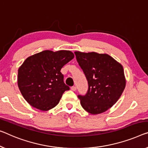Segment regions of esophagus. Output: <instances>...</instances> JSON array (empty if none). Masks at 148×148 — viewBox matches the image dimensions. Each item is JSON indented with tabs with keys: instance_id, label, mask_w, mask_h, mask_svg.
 <instances>
[{
	"instance_id": "34e87169",
	"label": "esophagus",
	"mask_w": 148,
	"mask_h": 148,
	"mask_svg": "<svg viewBox=\"0 0 148 148\" xmlns=\"http://www.w3.org/2000/svg\"><path fill=\"white\" fill-rule=\"evenodd\" d=\"M71 90H72V91H76V86H72L71 88Z\"/></svg>"
}]
</instances>
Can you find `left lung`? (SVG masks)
<instances>
[{"label":"left lung","instance_id":"obj_1","mask_svg":"<svg viewBox=\"0 0 148 148\" xmlns=\"http://www.w3.org/2000/svg\"><path fill=\"white\" fill-rule=\"evenodd\" d=\"M88 82V93L78 97L88 113L105 112L117 102L125 88L122 65L107 54L74 52Z\"/></svg>","mask_w":148,"mask_h":148}]
</instances>
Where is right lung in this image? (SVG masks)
Wrapping results in <instances>:
<instances>
[{"instance_id": "right-lung-1", "label": "right lung", "mask_w": 148, "mask_h": 148, "mask_svg": "<svg viewBox=\"0 0 148 148\" xmlns=\"http://www.w3.org/2000/svg\"><path fill=\"white\" fill-rule=\"evenodd\" d=\"M74 58L70 50H45L28 57L18 70V86L30 106L48 111L60 102L70 88L60 70Z\"/></svg>"}]
</instances>
